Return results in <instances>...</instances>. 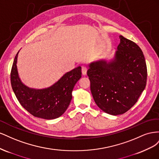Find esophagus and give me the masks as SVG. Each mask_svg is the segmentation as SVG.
Masks as SVG:
<instances>
[{
  "instance_id": "1",
  "label": "esophagus",
  "mask_w": 159,
  "mask_h": 159,
  "mask_svg": "<svg viewBox=\"0 0 159 159\" xmlns=\"http://www.w3.org/2000/svg\"><path fill=\"white\" fill-rule=\"evenodd\" d=\"M87 71H88V68L85 66H83L82 68H81V72H82L83 75H85L87 74Z\"/></svg>"
}]
</instances>
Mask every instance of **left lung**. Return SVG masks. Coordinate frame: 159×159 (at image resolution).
Here are the masks:
<instances>
[{
  "mask_svg": "<svg viewBox=\"0 0 159 159\" xmlns=\"http://www.w3.org/2000/svg\"><path fill=\"white\" fill-rule=\"evenodd\" d=\"M119 38L114 58L92 62L87 72L95 103L113 115L131 109L147 84V65L141 49L123 36Z\"/></svg>",
  "mask_w": 159,
  "mask_h": 159,
  "instance_id": "1",
  "label": "left lung"
}]
</instances>
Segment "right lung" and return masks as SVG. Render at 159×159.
I'll return each mask as SVG.
<instances>
[{
    "mask_svg": "<svg viewBox=\"0 0 159 159\" xmlns=\"http://www.w3.org/2000/svg\"><path fill=\"white\" fill-rule=\"evenodd\" d=\"M14 57L11 73L12 88L19 103L33 116L44 119L60 117L68 109L72 99L71 93L81 77V68L78 67L66 73L50 87L34 89L24 84L19 78L17 58Z\"/></svg>",
    "mask_w": 159,
    "mask_h": 159,
    "instance_id": "right-lung-1",
    "label": "right lung"
}]
</instances>
